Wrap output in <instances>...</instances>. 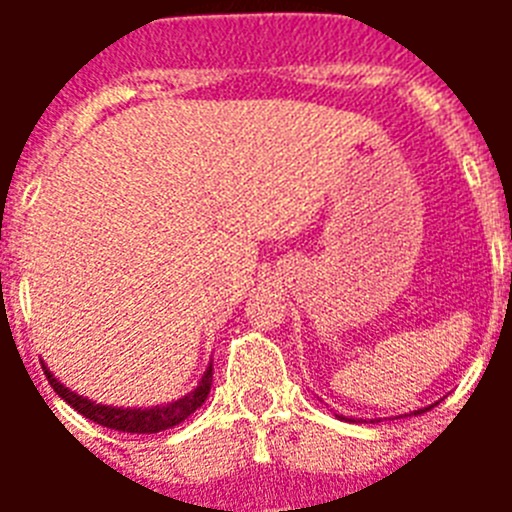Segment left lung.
Segmentation results:
<instances>
[{"mask_svg": "<svg viewBox=\"0 0 512 512\" xmlns=\"http://www.w3.org/2000/svg\"><path fill=\"white\" fill-rule=\"evenodd\" d=\"M433 408V405H431ZM431 408H423V410H415V415H420V413H425V410H431Z\"/></svg>", "mask_w": 512, "mask_h": 512, "instance_id": "left-lung-1", "label": "left lung"}]
</instances>
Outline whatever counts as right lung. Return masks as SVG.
Returning <instances> with one entry per match:
<instances>
[{
    "mask_svg": "<svg viewBox=\"0 0 512 512\" xmlns=\"http://www.w3.org/2000/svg\"><path fill=\"white\" fill-rule=\"evenodd\" d=\"M45 377L51 382L53 392H56L61 400H66L76 413H81L84 418L94 420V423L104 425V428H115L122 433H158L166 431V428H174L182 420H187L194 410L200 408L202 402L207 400L212 387V364L207 366V372L202 374L197 390L189 392V395L179 397V400L169 402V405H156V408H112V405H99V402L87 400V397L76 395L69 387H63L51 372L48 366L43 364Z\"/></svg>",
    "mask_w": 512,
    "mask_h": 512,
    "instance_id": "1",
    "label": "right lung"
}]
</instances>
